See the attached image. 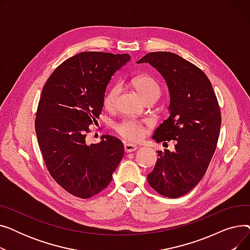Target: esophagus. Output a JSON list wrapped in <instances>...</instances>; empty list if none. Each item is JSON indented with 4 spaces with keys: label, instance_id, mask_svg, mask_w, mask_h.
<instances>
[{
    "label": "esophagus",
    "instance_id": "esophagus-1",
    "mask_svg": "<svg viewBox=\"0 0 250 250\" xmlns=\"http://www.w3.org/2000/svg\"><path fill=\"white\" fill-rule=\"evenodd\" d=\"M138 149V147L136 145H134V144H129V143H125V151L126 153H129V152H134Z\"/></svg>",
    "mask_w": 250,
    "mask_h": 250
}]
</instances>
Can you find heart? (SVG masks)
<instances>
[{"instance_id":"heart-1","label":"heart","mask_w":250,"mask_h":250,"mask_svg":"<svg viewBox=\"0 0 250 250\" xmlns=\"http://www.w3.org/2000/svg\"><path fill=\"white\" fill-rule=\"evenodd\" d=\"M133 84L140 96L145 100L150 97H159L161 88L154 78L148 75H142L136 77L133 80ZM121 86L118 83L113 84L105 93L103 97V105L106 108H111L114 104L117 94L120 93ZM115 130L126 140L139 141L144 135V127L133 120H125L115 125Z\"/></svg>"}]
</instances>
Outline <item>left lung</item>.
Listing matches in <instances>:
<instances>
[{"label": "left lung", "mask_w": 250, "mask_h": 250, "mask_svg": "<svg viewBox=\"0 0 250 250\" xmlns=\"http://www.w3.org/2000/svg\"><path fill=\"white\" fill-rule=\"evenodd\" d=\"M137 62L158 71L170 95L169 117L152 139L175 144L173 152L158 151L149 185L167 198H178L198 185L211 162L221 127L219 103L206 74L173 52H150Z\"/></svg>", "instance_id": "8db88e82"}]
</instances>
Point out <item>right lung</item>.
Returning <instances> with one entry per match:
<instances>
[{
	"instance_id": "obj_1",
	"label": "right lung",
	"mask_w": 250,
	"mask_h": 250,
	"mask_svg": "<svg viewBox=\"0 0 250 250\" xmlns=\"http://www.w3.org/2000/svg\"><path fill=\"white\" fill-rule=\"evenodd\" d=\"M129 60L126 54L81 52L60 64L42 89L35 118L38 145L52 178L78 198L106 188L124 157L121 140L103 135L89 145L86 134L101 113L111 77Z\"/></svg>"
}]
</instances>
